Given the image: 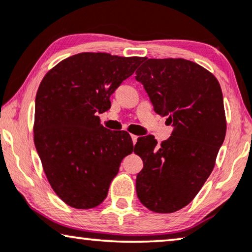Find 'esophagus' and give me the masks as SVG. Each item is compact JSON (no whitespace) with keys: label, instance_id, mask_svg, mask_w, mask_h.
<instances>
[{"label":"esophagus","instance_id":"34e87169","mask_svg":"<svg viewBox=\"0 0 252 252\" xmlns=\"http://www.w3.org/2000/svg\"><path fill=\"white\" fill-rule=\"evenodd\" d=\"M137 138H138V137L135 136V135H131V139H132V143H133V145H135V144L137 143Z\"/></svg>","mask_w":252,"mask_h":252}]
</instances>
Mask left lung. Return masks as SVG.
I'll return each mask as SVG.
<instances>
[{
  "mask_svg": "<svg viewBox=\"0 0 252 252\" xmlns=\"http://www.w3.org/2000/svg\"><path fill=\"white\" fill-rule=\"evenodd\" d=\"M136 71L154 112L167 116L172 136L158 145L139 137L133 152L144 167L137 175L140 203L157 213L187 206L212 173L224 136L226 116L220 84L210 71L183 59H143Z\"/></svg>",
  "mask_w": 252,
  "mask_h": 252,
  "instance_id": "left-lung-1",
  "label": "left lung"
}]
</instances>
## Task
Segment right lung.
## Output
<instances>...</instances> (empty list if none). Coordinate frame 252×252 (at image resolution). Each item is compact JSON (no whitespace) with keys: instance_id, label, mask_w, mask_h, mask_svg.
Instances as JSON below:
<instances>
[{"instance_id":"right-lung-1","label":"right lung","mask_w":252,"mask_h":252,"mask_svg":"<svg viewBox=\"0 0 252 252\" xmlns=\"http://www.w3.org/2000/svg\"><path fill=\"white\" fill-rule=\"evenodd\" d=\"M142 58L80 53L63 60L36 92L34 144L55 193L75 209H92L108 193L121 161L133 151L126 131L103 128L98 114Z\"/></svg>"}]
</instances>
